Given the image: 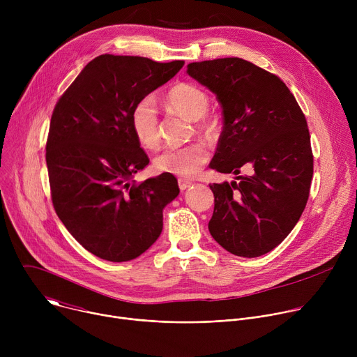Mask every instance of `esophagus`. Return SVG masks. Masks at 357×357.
Returning a JSON list of instances; mask_svg holds the SVG:
<instances>
[{
	"instance_id": "34e87169",
	"label": "esophagus",
	"mask_w": 357,
	"mask_h": 357,
	"mask_svg": "<svg viewBox=\"0 0 357 357\" xmlns=\"http://www.w3.org/2000/svg\"><path fill=\"white\" fill-rule=\"evenodd\" d=\"M192 183H193V182L189 181V179H183V178H179V179H178V185H179V189H181V190L188 189Z\"/></svg>"
}]
</instances>
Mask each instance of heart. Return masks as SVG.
<instances>
[{"label": "heart", "instance_id": "obj_1", "mask_svg": "<svg viewBox=\"0 0 357 357\" xmlns=\"http://www.w3.org/2000/svg\"><path fill=\"white\" fill-rule=\"evenodd\" d=\"M168 106L195 121V128L200 134H212L213 120L206 116L209 97L199 86L179 83L167 94ZM132 132L138 142L146 149H157L161 144L160 120L155 100L152 96L141 97L132 106L130 114ZM209 148L205 142L195 141L183 146H169L154 160L157 171L178 176H195L209 160Z\"/></svg>", "mask_w": 357, "mask_h": 357}]
</instances>
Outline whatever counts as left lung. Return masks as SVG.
I'll return each mask as SVG.
<instances>
[{
	"label": "left lung",
	"instance_id": "left-lung-1",
	"mask_svg": "<svg viewBox=\"0 0 357 357\" xmlns=\"http://www.w3.org/2000/svg\"><path fill=\"white\" fill-rule=\"evenodd\" d=\"M188 75L222 106L223 131L209 167L238 179L209 185V231L234 256H263L291 233L307 206L314 175L307 119L277 75L241 58L193 62ZM241 169L250 174L240 176Z\"/></svg>",
	"mask_w": 357,
	"mask_h": 357
}]
</instances>
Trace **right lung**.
<instances>
[{"mask_svg":"<svg viewBox=\"0 0 357 357\" xmlns=\"http://www.w3.org/2000/svg\"><path fill=\"white\" fill-rule=\"evenodd\" d=\"M183 61L100 55L61 96L50 119L46 165L50 196L69 233L94 256L130 261L162 231V211L178 193L172 174L141 183L149 158L130 114L137 101L172 79Z\"/></svg>","mask_w":357,"mask_h":357,"instance_id":"right-lung-1","label":"right lung"}]
</instances>
